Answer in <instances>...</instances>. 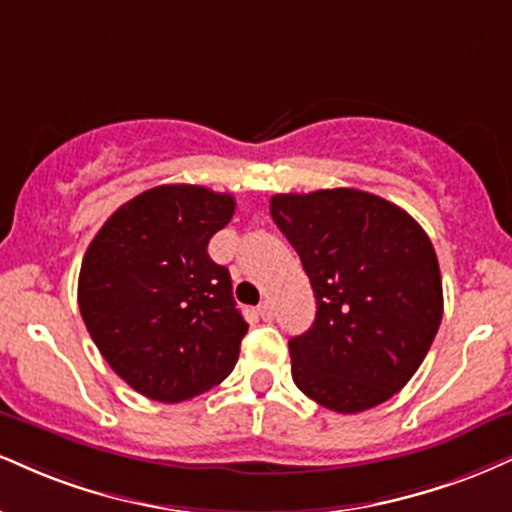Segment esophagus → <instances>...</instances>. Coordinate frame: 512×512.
<instances>
[{"label":"esophagus","mask_w":512,"mask_h":512,"mask_svg":"<svg viewBox=\"0 0 512 512\" xmlns=\"http://www.w3.org/2000/svg\"><path fill=\"white\" fill-rule=\"evenodd\" d=\"M257 315H260L264 322H272L274 319V307H272V303H269V300H264V303L257 307Z\"/></svg>","instance_id":"1"}]
</instances>
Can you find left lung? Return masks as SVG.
Instances as JSON below:
<instances>
[{
  "label": "left lung",
  "instance_id": "1",
  "mask_svg": "<svg viewBox=\"0 0 512 512\" xmlns=\"http://www.w3.org/2000/svg\"><path fill=\"white\" fill-rule=\"evenodd\" d=\"M269 212L317 300L315 324L288 341L295 386L343 415L377 408L408 384L439 331L432 240L405 209L355 188L274 195Z\"/></svg>",
  "mask_w": 512,
  "mask_h": 512
}]
</instances>
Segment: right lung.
<instances>
[{
    "instance_id": "add662e5",
    "label": "right lung",
    "mask_w": 512,
    "mask_h": 512,
    "mask_svg": "<svg viewBox=\"0 0 512 512\" xmlns=\"http://www.w3.org/2000/svg\"><path fill=\"white\" fill-rule=\"evenodd\" d=\"M236 200L202 186L145 190L104 221L78 276L92 341L131 389L181 403L236 367L248 324L229 269L207 255Z\"/></svg>"
}]
</instances>
